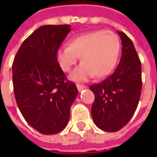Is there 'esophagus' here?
Here are the masks:
<instances>
[{
  "label": "esophagus",
  "instance_id": "obj_1",
  "mask_svg": "<svg viewBox=\"0 0 157 157\" xmlns=\"http://www.w3.org/2000/svg\"><path fill=\"white\" fill-rule=\"evenodd\" d=\"M76 86H77V89H78L79 92H82L83 89H86L87 88V86H84V85H80V84H77L76 85Z\"/></svg>",
  "mask_w": 157,
  "mask_h": 157
}]
</instances>
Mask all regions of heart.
<instances>
[{
    "label": "heart",
    "mask_w": 157,
    "mask_h": 157,
    "mask_svg": "<svg viewBox=\"0 0 157 157\" xmlns=\"http://www.w3.org/2000/svg\"><path fill=\"white\" fill-rule=\"evenodd\" d=\"M67 45L59 48L56 58L62 71L70 72L80 57L82 64L70 75L75 82H85L93 75L98 78L109 75L120 52L119 39L111 31L83 33L70 39Z\"/></svg>",
    "instance_id": "obj_1"
}]
</instances>
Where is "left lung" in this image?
Segmentation results:
<instances>
[{"label": "left lung", "mask_w": 157, "mask_h": 157, "mask_svg": "<svg viewBox=\"0 0 157 157\" xmlns=\"http://www.w3.org/2000/svg\"><path fill=\"white\" fill-rule=\"evenodd\" d=\"M122 43L120 62L114 72L98 84L90 86L95 100L92 116L102 130L116 132L130 120L141 94V63L133 42L118 32Z\"/></svg>", "instance_id": "1"}]
</instances>
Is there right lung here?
<instances>
[{"label": "right lung", "mask_w": 157, "mask_h": 157, "mask_svg": "<svg viewBox=\"0 0 157 157\" xmlns=\"http://www.w3.org/2000/svg\"><path fill=\"white\" fill-rule=\"evenodd\" d=\"M71 26L45 25L24 40L12 64L16 102L30 126L44 135L63 130L78 90L59 65L56 52Z\"/></svg>", "instance_id": "right-lung-1"}]
</instances>
